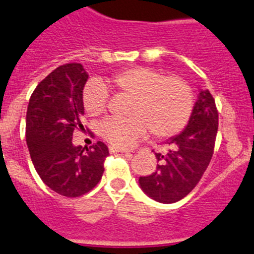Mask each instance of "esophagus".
I'll use <instances>...</instances> for the list:
<instances>
[{
  "mask_svg": "<svg viewBox=\"0 0 254 254\" xmlns=\"http://www.w3.org/2000/svg\"><path fill=\"white\" fill-rule=\"evenodd\" d=\"M109 151H110V153H125V154H129V150H127V149L116 148V146H109Z\"/></svg>",
  "mask_w": 254,
  "mask_h": 254,
  "instance_id": "obj_1",
  "label": "esophagus"
}]
</instances>
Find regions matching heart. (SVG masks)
Instances as JSON below:
<instances>
[{
    "mask_svg": "<svg viewBox=\"0 0 254 254\" xmlns=\"http://www.w3.org/2000/svg\"><path fill=\"white\" fill-rule=\"evenodd\" d=\"M108 84L116 92L130 96L127 118H110L99 127V134L110 145L129 148L149 129L156 138L178 134L191 115L194 92L190 85L178 76H165L158 70L132 66L114 73ZM108 89L98 81H90L82 89L85 113L99 118L106 111Z\"/></svg>",
    "mask_w": 254,
    "mask_h": 254,
    "instance_id": "b5f03b06",
    "label": "heart"
}]
</instances>
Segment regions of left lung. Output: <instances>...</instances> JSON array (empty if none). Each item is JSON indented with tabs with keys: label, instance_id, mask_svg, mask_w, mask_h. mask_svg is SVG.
Instances as JSON below:
<instances>
[{
	"label": "left lung",
	"instance_id": "8db88e82",
	"mask_svg": "<svg viewBox=\"0 0 254 254\" xmlns=\"http://www.w3.org/2000/svg\"><path fill=\"white\" fill-rule=\"evenodd\" d=\"M218 110L208 90H200L188 127L164 143L165 154L155 153L159 164L139 178L140 188L160 203H175L188 195L207 170L214 153Z\"/></svg>",
	"mask_w": 254,
	"mask_h": 254
}]
</instances>
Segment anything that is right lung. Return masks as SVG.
Here are the masks:
<instances>
[{"label": "right lung", "mask_w": 254, "mask_h": 254, "mask_svg": "<svg viewBox=\"0 0 254 254\" xmlns=\"http://www.w3.org/2000/svg\"><path fill=\"white\" fill-rule=\"evenodd\" d=\"M87 75L80 64H66L36 86L26 115V141L37 174L60 195L76 198L100 182L109 149L103 141L82 148L72 144L84 130L82 89Z\"/></svg>", "instance_id": "add662e5"}]
</instances>
